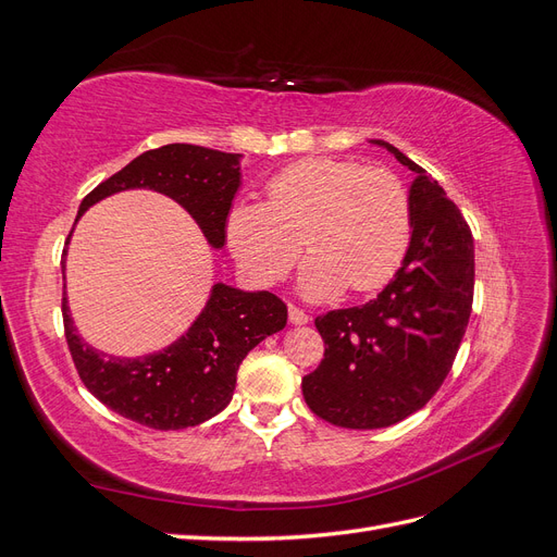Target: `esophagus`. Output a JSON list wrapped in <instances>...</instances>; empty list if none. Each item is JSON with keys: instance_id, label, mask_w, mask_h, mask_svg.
<instances>
[{"instance_id": "34e87169", "label": "esophagus", "mask_w": 557, "mask_h": 557, "mask_svg": "<svg viewBox=\"0 0 557 557\" xmlns=\"http://www.w3.org/2000/svg\"><path fill=\"white\" fill-rule=\"evenodd\" d=\"M288 315H290V323L293 325H307L309 323V313L305 309L295 307V305L288 307Z\"/></svg>"}]
</instances>
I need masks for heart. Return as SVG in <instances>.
Returning a JSON list of instances; mask_svg holds the SVG:
<instances>
[{
  "instance_id": "1",
  "label": "heart",
  "mask_w": 557,
  "mask_h": 557,
  "mask_svg": "<svg viewBox=\"0 0 557 557\" xmlns=\"http://www.w3.org/2000/svg\"><path fill=\"white\" fill-rule=\"evenodd\" d=\"M413 234L401 178L346 158H307L267 183V205L244 201L227 218L232 252L262 283L290 272L305 240L301 290L311 299L374 293L391 283Z\"/></svg>"
}]
</instances>
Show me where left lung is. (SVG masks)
I'll return each instance as SVG.
<instances>
[{
    "label": "left lung",
    "instance_id": "left-lung-1",
    "mask_svg": "<svg viewBox=\"0 0 557 557\" xmlns=\"http://www.w3.org/2000/svg\"><path fill=\"white\" fill-rule=\"evenodd\" d=\"M374 144L416 174L411 246L376 299L315 318L325 356L301 379L309 409L348 430L395 425L425 407L458 356L474 301V239L460 209L423 166Z\"/></svg>",
    "mask_w": 557,
    "mask_h": 557
}]
</instances>
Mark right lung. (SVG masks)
Returning <instances> with one entry per match:
<instances>
[{
	"label": "right lung",
	"instance_id": "add662e5",
	"mask_svg": "<svg viewBox=\"0 0 557 557\" xmlns=\"http://www.w3.org/2000/svg\"><path fill=\"white\" fill-rule=\"evenodd\" d=\"M239 176L237 153L166 144L146 150L99 183L83 197L76 221L95 201L113 193L148 188L176 199L195 218L209 244L223 248ZM62 320L83 385L111 411L166 432L195 428L227 407L242 360L269 334L285 327L288 307L274 293H244L215 283L193 327L172 346L144 358H113L83 342L72 323L66 295H62Z\"/></svg>",
	"mask_w": 557,
	"mask_h": 557
}]
</instances>
